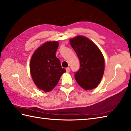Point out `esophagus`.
<instances>
[{
    "mask_svg": "<svg viewBox=\"0 0 131 131\" xmlns=\"http://www.w3.org/2000/svg\"><path fill=\"white\" fill-rule=\"evenodd\" d=\"M66 72H67V73H69V72H70V68L68 67V68H66Z\"/></svg>",
    "mask_w": 131,
    "mask_h": 131,
    "instance_id": "34e87169",
    "label": "esophagus"
}]
</instances>
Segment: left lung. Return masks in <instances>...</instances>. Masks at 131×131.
Returning a JSON list of instances; mask_svg holds the SVG:
<instances>
[{
	"label": "left lung",
	"instance_id": "1",
	"mask_svg": "<svg viewBox=\"0 0 131 131\" xmlns=\"http://www.w3.org/2000/svg\"><path fill=\"white\" fill-rule=\"evenodd\" d=\"M70 41L80 60V68L75 73L76 81L85 90L95 88L104 71V59L102 52L84 36H77Z\"/></svg>",
	"mask_w": 131,
	"mask_h": 131
}]
</instances>
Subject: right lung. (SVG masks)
I'll return each instance as SVG.
<instances>
[{"label": "right lung", "instance_id": "1", "mask_svg": "<svg viewBox=\"0 0 131 131\" xmlns=\"http://www.w3.org/2000/svg\"><path fill=\"white\" fill-rule=\"evenodd\" d=\"M59 43L47 41L37 49L31 59L30 72L39 89L50 92L57 85L61 76L66 72L56 56Z\"/></svg>", "mask_w": 131, "mask_h": 131}]
</instances>
